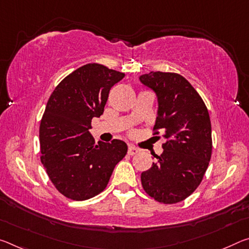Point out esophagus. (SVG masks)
<instances>
[{
    "label": "esophagus",
    "instance_id": "obj_1",
    "mask_svg": "<svg viewBox=\"0 0 249 249\" xmlns=\"http://www.w3.org/2000/svg\"><path fill=\"white\" fill-rule=\"evenodd\" d=\"M136 153H139V149H137L136 147H134V146H128V149H127V154L128 155H135Z\"/></svg>",
    "mask_w": 249,
    "mask_h": 249
}]
</instances>
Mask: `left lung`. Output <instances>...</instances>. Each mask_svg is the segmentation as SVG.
I'll use <instances>...</instances> for the list:
<instances>
[{"label": "left lung", "mask_w": 249, "mask_h": 249, "mask_svg": "<svg viewBox=\"0 0 249 249\" xmlns=\"http://www.w3.org/2000/svg\"><path fill=\"white\" fill-rule=\"evenodd\" d=\"M140 81L155 93L154 129H161L166 140L163 153L154 156L156 163L142 173V185L157 202L178 203L198 187L210 164V114L199 94L179 74L151 72L141 75Z\"/></svg>", "instance_id": "left-lung-1"}]
</instances>
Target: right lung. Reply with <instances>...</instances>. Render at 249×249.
Segmentation results:
<instances>
[{
	"label": "right lung",
	"instance_id": "1",
	"mask_svg": "<svg viewBox=\"0 0 249 249\" xmlns=\"http://www.w3.org/2000/svg\"><path fill=\"white\" fill-rule=\"evenodd\" d=\"M124 76L104 65L86 64L68 75L49 98L39 126L41 160L68 198L85 200L103 192L127 153L125 142L95 144L89 133L92 118L104 112L110 88Z\"/></svg>",
	"mask_w": 249,
	"mask_h": 249
}]
</instances>
